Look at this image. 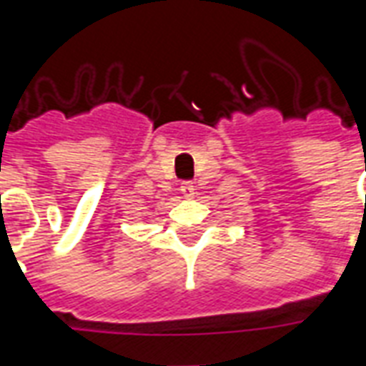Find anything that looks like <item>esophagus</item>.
Wrapping results in <instances>:
<instances>
[{"instance_id": "esophagus-1", "label": "esophagus", "mask_w": 366, "mask_h": 366, "mask_svg": "<svg viewBox=\"0 0 366 366\" xmlns=\"http://www.w3.org/2000/svg\"><path fill=\"white\" fill-rule=\"evenodd\" d=\"M180 194L186 197V199H189V197H194L195 194V186L192 182H182V186H180Z\"/></svg>"}]
</instances>
